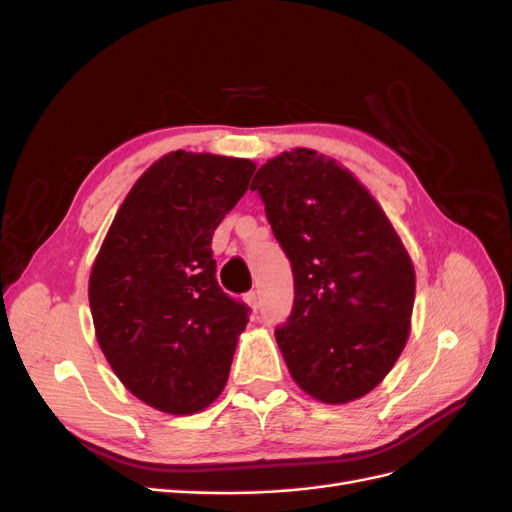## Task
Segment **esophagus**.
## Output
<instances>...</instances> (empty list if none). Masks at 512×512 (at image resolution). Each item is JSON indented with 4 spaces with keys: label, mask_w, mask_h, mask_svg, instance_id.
I'll use <instances>...</instances> for the list:
<instances>
[{
    "label": "esophagus",
    "mask_w": 512,
    "mask_h": 512,
    "mask_svg": "<svg viewBox=\"0 0 512 512\" xmlns=\"http://www.w3.org/2000/svg\"><path fill=\"white\" fill-rule=\"evenodd\" d=\"M245 303L250 305V307L254 309V312H256V309H258V294H256L254 290L247 292V294H245Z\"/></svg>",
    "instance_id": "34e87169"
}]
</instances>
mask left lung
<instances>
[{"instance_id":"1","label":"left lung","mask_w":512,"mask_h":512,"mask_svg":"<svg viewBox=\"0 0 512 512\" xmlns=\"http://www.w3.org/2000/svg\"><path fill=\"white\" fill-rule=\"evenodd\" d=\"M250 190L292 267V312L275 329L290 376L324 404L367 395L410 333L416 282L404 243L374 196L312 149L269 160Z\"/></svg>"}]
</instances>
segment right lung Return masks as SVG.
Returning a JSON list of instances; mask_svg holds the SVG:
<instances>
[{
  "label": "right lung",
  "instance_id": "obj_1",
  "mask_svg": "<svg viewBox=\"0 0 512 512\" xmlns=\"http://www.w3.org/2000/svg\"><path fill=\"white\" fill-rule=\"evenodd\" d=\"M254 170L250 160L168 153L134 183L91 269L106 361L160 412L194 414L224 391L250 307L220 288L211 239Z\"/></svg>",
  "mask_w": 512,
  "mask_h": 512
}]
</instances>
